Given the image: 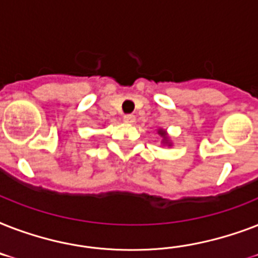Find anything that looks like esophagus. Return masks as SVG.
Segmentation results:
<instances>
[{
    "label": "esophagus",
    "instance_id": "obj_1",
    "mask_svg": "<svg viewBox=\"0 0 258 258\" xmlns=\"http://www.w3.org/2000/svg\"><path fill=\"white\" fill-rule=\"evenodd\" d=\"M124 121L125 123H130V124H134L135 123V116L134 115H124Z\"/></svg>",
    "mask_w": 258,
    "mask_h": 258
}]
</instances>
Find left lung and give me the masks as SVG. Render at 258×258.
I'll use <instances>...</instances> for the list:
<instances>
[{
    "instance_id": "8db88e82",
    "label": "left lung",
    "mask_w": 258,
    "mask_h": 258,
    "mask_svg": "<svg viewBox=\"0 0 258 258\" xmlns=\"http://www.w3.org/2000/svg\"><path fill=\"white\" fill-rule=\"evenodd\" d=\"M157 133H158V135L162 138V146H169V147H171L172 142H171V138H170V135L167 134V131H166L165 128L159 127V128L157 130Z\"/></svg>"
}]
</instances>
